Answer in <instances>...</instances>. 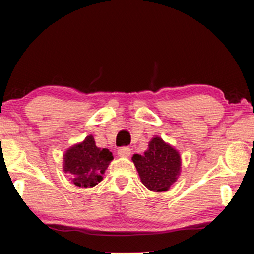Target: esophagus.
Here are the masks:
<instances>
[{"label": "esophagus", "mask_w": 254, "mask_h": 254, "mask_svg": "<svg viewBox=\"0 0 254 254\" xmlns=\"http://www.w3.org/2000/svg\"><path fill=\"white\" fill-rule=\"evenodd\" d=\"M118 155L121 156V157H128L131 155V149L127 146L120 147L118 149Z\"/></svg>", "instance_id": "34e87169"}]
</instances>
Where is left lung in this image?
<instances>
[{
    "label": "left lung",
    "mask_w": 254,
    "mask_h": 254,
    "mask_svg": "<svg viewBox=\"0 0 254 254\" xmlns=\"http://www.w3.org/2000/svg\"><path fill=\"white\" fill-rule=\"evenodd\" d=\"M132 160L143 185L154 192L168 190L181 171L180 154L158 136L152 138L143 156L134 154Z\"/></svg>",
    "instance_id": "8db88e82"
}]
</instances>
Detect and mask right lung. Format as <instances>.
<instances>
[{"instance_id":"1","label":"right lung","mask_w":254,"mask_h":254,"mask_svg":"<svg viewBox=\"0 0 254 254\" xmlns=\"http://www.w3.org/2000/svg\"><path fill=\"white\" fill-rule=\"evenodd\" d=\"M63 159V170L74 185L91 188L102 180L113 156L109 149L97 147L94 136L88 135L82 143L69 147Z\"/></svg>"}]
</instances>
